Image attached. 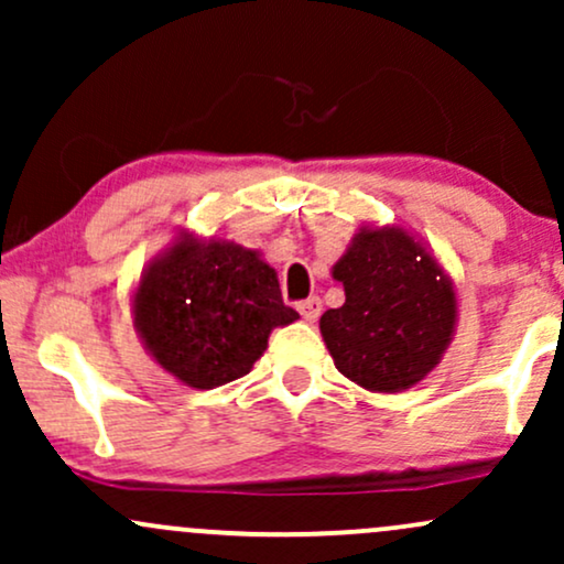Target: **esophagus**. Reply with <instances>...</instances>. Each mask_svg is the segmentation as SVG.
Returning a JSON list of instances; mask_svg holds the SVG:
<instances>
[{
  "label": "esophagus",
  "mask_w": 564,
  "mask_h": 564,
  "mask_svg": "<svg viewBox=\"0 0 564 564\" xmlns=\"http://www.w3.org/2000/svg\"><path fill=\"white\" fill-rule=\"evenodd\" d=\"M296 310H300V315H302L304 321L315 323V321L321 318V313H323V302L318 300V296H307V300L296 304Z\"/></svg>",
  "instance_id": "esophagus-1"
}]
</instances>
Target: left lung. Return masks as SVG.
Returning <instances> with one entry per match:
<instances>
[{"label": "left lung", "mask_w": 564, "mask_h": 564, "mask_svg": "<svg viewBox=\"0 0 564 564\" xmlns=\"http://www.w3.org/2000/svg\"><path fill=\"white\" fill-rule=\"evenodd\" d=\"M345 304L321 315L334 366L368 392H403L443 360L456 334L451 275L400 225H360L332 270Z\"/></svg>", "instance_id": "left-lung-1"}]
</instances>
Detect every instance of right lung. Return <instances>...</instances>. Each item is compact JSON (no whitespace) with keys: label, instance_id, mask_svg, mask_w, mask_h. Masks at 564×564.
<instances>
[{"label":"right lung","instance_id":"add662e5","mask_svg":"<svg viewBox=\"0 0 564 564\" xmlns=\"http://www.w3.org/2000/svg\"><path fill=\"white\" fill-rule=\"evenodd\" d=\"M132 315L148 355L193 390L246 377L270 332L300 318L260 251L191 230L142 270Z\"/></svg>","mask_w":564,"mask_h":564}]
</instances>
